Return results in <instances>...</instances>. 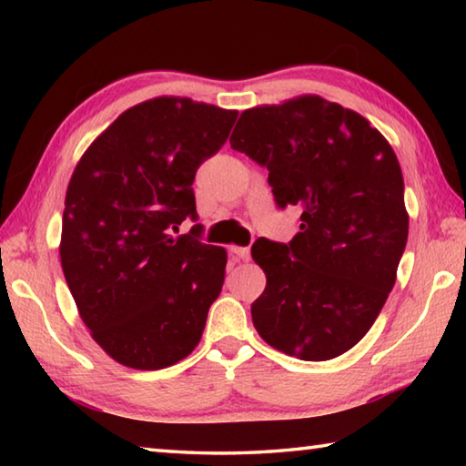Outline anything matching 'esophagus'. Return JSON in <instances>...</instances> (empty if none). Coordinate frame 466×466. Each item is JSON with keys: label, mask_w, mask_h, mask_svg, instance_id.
I'll use <instances>...</instances> for the list:
<instances>
[{"label": "esophagus", "mask_w": 466, "mask_h": 466, "mask_svg": "<svg viewBox=\"0 0 466 466\" xmlns=\"http://www.w3.org/2000/svg\"><path fill=\"white\" fill-rule=\"evenodd\" d=\"M230 252L236 258H238V261H248L250 258V250L244 247H230Z\"/></svg>", "instance_id": "obj_1"}]
</instances>
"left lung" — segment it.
<instances>
[{
  "instance_id": "8db88e82",
  "label": "left lung",
  "mask_w": 466,
  "mask_h": 466,
  "mask_svg": "<svg viewBox=\"0 0 466 466\" xmlns=\"http://www.w3.org/2000/svg\"><path fill=\"white\" fill-rule=\"evenodd\" d=\"M230 146L269 170L279 208L302 211L289 244H252L267 278L252 325L291 358L341 356L374 325L397 281L409 234L397 156L368 119L317 94L247 108Z\"/></svg>"
}]
</instances>
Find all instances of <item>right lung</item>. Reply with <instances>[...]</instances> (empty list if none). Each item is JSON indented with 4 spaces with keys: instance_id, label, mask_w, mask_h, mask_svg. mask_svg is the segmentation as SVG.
<instances>
[{
    "instance_id": "right-lung-1",
    "label": "right lung",
    "mask_w": 466,
    "mask_h": 466,
    "mask_svg": "<svg viewBox=\"0 0 466 466\" xmlns=\"http://www.w3.org/2000/svg\"><path fill=\"white\" fill-rule=\"evenodd\" d=\"M238 110L157 96L92 141L67 185L61 267L77 312L105 353L162 370L201 341L224 286L226 248L170 230L197 219L193 180L226 144Z\"/></svg>"
}]
</instances>
